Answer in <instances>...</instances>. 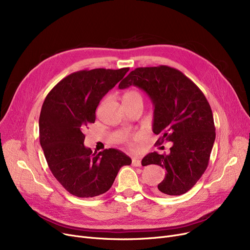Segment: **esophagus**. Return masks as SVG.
Listing matches in <instances>:
<instances>
[{
  "label": "esophagus",
  "instance_id": "obj_1",
  "mask_svg": "<svg viewBox=\"0 0 250 250\" xmlns=\"http://www.w3.org/2000/svg\"><path fill=\"white\" fill-rule=\"evenodd\" d=\"M132 165L135 166V167H141V166H142L141 160H140L139 158H133V160H132Z\"/></svg>",
  "mask_w": 250,
  "mask_h": 250
}]
</instances>
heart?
<instances>
[{
  "mask_svg": "<svg viewBox=\"0 0 250 250\" xmlns=\"http://www.w3.org/2000/svg\"><path fill=\"white\" fill-rule=\"evenodd\" d=\"M130 98H141L142 99L141 94L137 91H129V92H127V93H125V96H124V99H130Z\"/></svg>",
  "mask_w": 250,
  "mask_h": 250,
  "instance_id": "heart-1",
  "label": "heart"
}]
</instances>
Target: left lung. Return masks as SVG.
I'll list each match as a JSON object with an SVG mask.
<instances>
[{
    "label": "left lung",
    "instance_id": "obj_1",
    "mask_svg": "<svg viewBox=\"0 0 250 250\" xmlns=\"http://www.w3.org/2000/svg\"><path fill=\"white\" fill-rule=\"evenodd\" d=\"M136 86L148 94L154 105L153 132L172 142L170 153H149L142 165L157 164L166 170L155 191L180 195L188 191L206 171L216 138L211 106L203 92L180 71L159 67L137 68L118 85Z\"/></svg>",
    "mask_w": 250,
    "mask_h": 250
}]
</instances>
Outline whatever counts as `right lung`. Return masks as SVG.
<instances>
[{
    "label": "right lung",
    "mask_w": 250,
    "mask_h": 250,
    "mask_svg": "<svg viewBox=\"0 0 250 250\" xmlns=\"http://www.w3.org/2000/svg\"><path fill=\"white\" fill-rule=\"evenodd\" d=\"M128 68L73 73L45 97L39 116V141L51 173L71 194L94 198L106 192L124 165L132 159L116 149L98 154L84 146L83 130L95 123L100 100Z\"/></svg>",
    "instance_id": "1"
}]
</instances>
